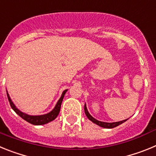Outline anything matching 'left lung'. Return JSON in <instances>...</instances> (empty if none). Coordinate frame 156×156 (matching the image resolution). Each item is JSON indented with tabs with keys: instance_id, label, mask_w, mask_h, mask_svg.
Masks as SVG:
<instances>
[{
	"instance_id": "8db88e82",
	"label": "left lung",
	"mask_w": 156,
	"mask_h": 156,
	"mask_svg": "<svg viewBox=\"0 0 156 156\" xmlns=\"http://www.w3.org/2000/svg\"><path fill=\"white\" fill-rule=\"evenodd\" d=\"M84 112H85V114H86L87 117L88 119H90L91 122H93L95 124L98 125L99 126L101 127H103V128H107V129H111V128H114L115 126H119V125L122 124L124 122H126L128 119H124V120H122V121H119V122H101V121H99L98 119H94L90 113H89V112H88L87 108V105L86 104L84 105Z\"/></svg>"
}]
</instances>
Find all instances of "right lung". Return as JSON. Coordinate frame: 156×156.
<instances>
[{
    "label": "right lung",
    "instance_id": "add662e5",
    "mask_svg": "<svg viewBox=\"0 0 156 156\" xmlns=\"http://www.w3.org/2000/svg\"><path fill=\"white\" fill-rule=\"evenodd\" d=\"M67 90H65L64 91L62 92L61 98H59V100L58 101V102L56 103L55 108H54L50 112H48V113L47 114H44V115H28V114L25 113V112H23L20 111V110L16 107V105L14 104L13 101H12L10 96H9V94H8V90H6V91H7V96H8V101H9V103H10L11 107H12V109L16 112V113H17L19 116L22 117L24 120L27 121V122L31 123V124L44 125V124H46V123H48V122H51V121H53L54 119H55L56 117L58 116V115L59 114V112H60V108H61V105H62V102L63 98H64L65 94H66V93L67 92Z\"/></svg>",
    "mask_w": 156,
    "mask_h": 156
}]
</instances>
